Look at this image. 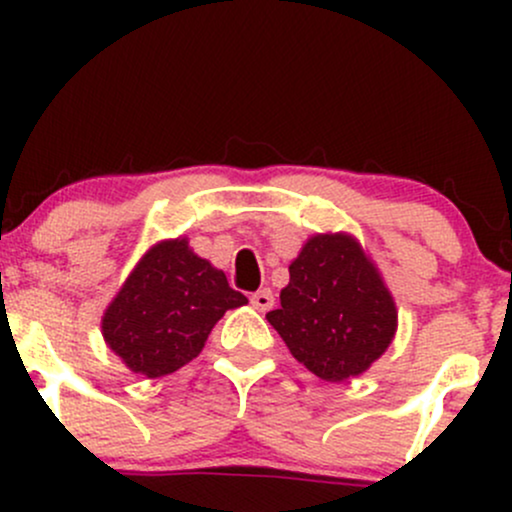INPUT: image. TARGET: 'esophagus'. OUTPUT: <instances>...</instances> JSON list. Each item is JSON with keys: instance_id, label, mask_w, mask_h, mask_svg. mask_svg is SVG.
<instances>
[{"instance_id": "34e87169", "label": "esophagus", "mask_w": 512, "mask_h": 512, "mask_svg": "<svg viewBox=\"0 0 512 512\" xmlns=\"http://www.w3.org/2000/svg\"><path fill=\"white\" fill-rule=\"evenodd\" d=\"M250 303L255 305L257 310H262V313H267V310L274 305V293L269 291V289L255 291V293H252V296H250Z\"/></svg>"}]
</instances>
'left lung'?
Here are the masks:
<instances>
[{"mask_svg": "<svg viewBox=\"0 0 512 512\" xmlns=\"http://www.w3.org/2000/svg\"><path fill=\"white\" fill-rule=\"evenodd\" d=\"M289 276L267 320L305 368L342 383L380 358L395 334L397 310L354 238H310Z\"/></svg>", "mask_w": 512, "mask_h": 512, "instance_id": "left-lung-1", "label": "left lung"}]
</instances>
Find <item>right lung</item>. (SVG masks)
Masks as SVG:
<instances>
[{
    "mask_svg": "<svg viewBox=\"0 0 512 512\" xmlns=\"http://www.w3.org/2000/svg\"><path fill=\"white\" fill-rule=\"evenodd\" d=\"M243 303L187 240H168L146 252L105 310L103 337L134 373L161 378L190 363L221 315Z\"/></svg>",
    "mask_w": 512,
    "mask_h": 512,
    "instance_id": "add662e5",
    "label": "right lung"
}]
</instances>
